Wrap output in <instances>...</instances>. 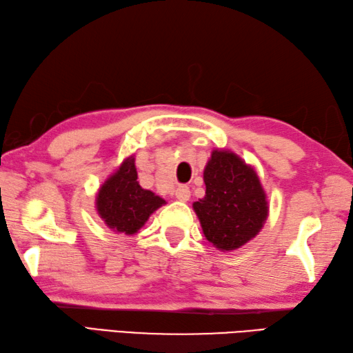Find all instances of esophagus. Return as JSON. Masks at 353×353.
Returning <instances> with one entry per match:
<instances>
[{"instance_id": "1", "label": "esophagus", "mask_w": 353, "mask_h": 353, "mask_svg": "<svg viewBox=\"0 0 353 353\" xmlns=\"http://www.w3.org/2000/svg\"><path fill=\"white\" fill-rule=\"evenodd\" d=\"M175 198L181 202H187L190 199V189L187 185H179L175 190Z\"/></svg>"}]
</instances>
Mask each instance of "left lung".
I'll return each instance as SVG.
<instances>
[{"label":"left lung","mask_w":353,"mask_h":353,"mask_svg":"<svg viewBox=\"0 0 353 353\" xmlns=\"http://www.w3.org/2000/svg\"><path fill=\"white\" fill-rule=\"evenodd\" d=\"M205 196L193 202L203 236L230 252L252 240L268 219L269 202L256 172L230 151L214 150L203 169Z\"/></svg>","instance_id":"left-lung-1"}]
</instances>
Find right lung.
<instances>
[{"instance_id": "obj_1", "label": "right lung", "mask_w": 353, "mask_h": 353, "mask_svg": "<svg viewBox=\"0 0 353 353\" xmlns=\"http://www.w3.org/2000/svg\"><path fill=\"white\" fill-rule=\"evenodd\" d=\"M166 201L137 181L134 157H128L114 174L105 179L97 194V211L104 223L114 232L136 234L148 219Z\"/></svg>"}]
</instances>
